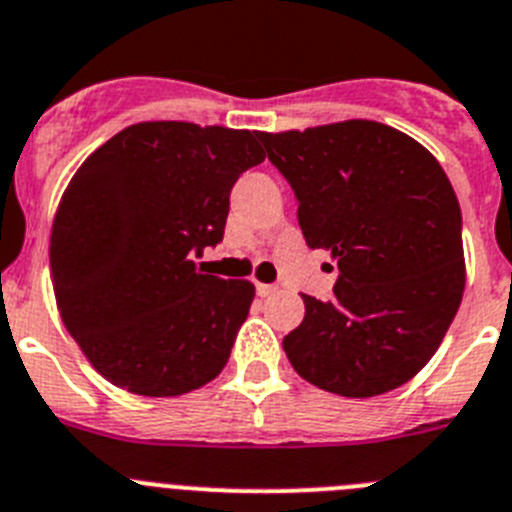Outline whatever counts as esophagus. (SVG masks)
<instances>
[{"mask_svg":"<svg viewBox=\"0 0 512 512\" xmlns=\"http://www.w3.org/2000/svg\"><path fill=\"white\" fill-rule=\"evenodd\" d=\"M276 292H279L276 284H261V281H256V294H259V297H271V294Z\"/></svg>","mask_w":512,"mask_h":512,"instance_id":"esophagus-1","label":"esophagus"}]
</instances>
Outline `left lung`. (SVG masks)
<instances>
[{
	"label": "left lung",
	"instance_id": "8db88e82",
	"mask_svg": "<svg viewBox=\"0 0 512 512\" xmlns=\"http://www.w3.org/2000/svg\"><path fill=\"white\" fill-rule=\"evenodd\" d=\"M259 139L297 195L307 246L340 269L330 302L302 294L289 363L337 396L403 386L437 353L464 292L462 213L442 164L368 119Z\"/></svg>",
	"mask_w": 512,
	"mask_h": 512
}]
</instances>
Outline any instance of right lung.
<instances>
[{"mask_svg": "<svg viewBox=\"0 0 512 512\" xmlns=\"http://www.w3.org/2000/svg\"><path fill=\"white\" fill-rule=\"evenodd\" d=\"M259 134L142 121L65 187L50 271L65 327L93 368L137 396H182L225 368L253 284L198 271L223 241L231 190L264 162Z\"/></svg>", "mask_w": 512, "mask_h": 512, "instance_id": "1", "label": "right lung"}]
</instances>
